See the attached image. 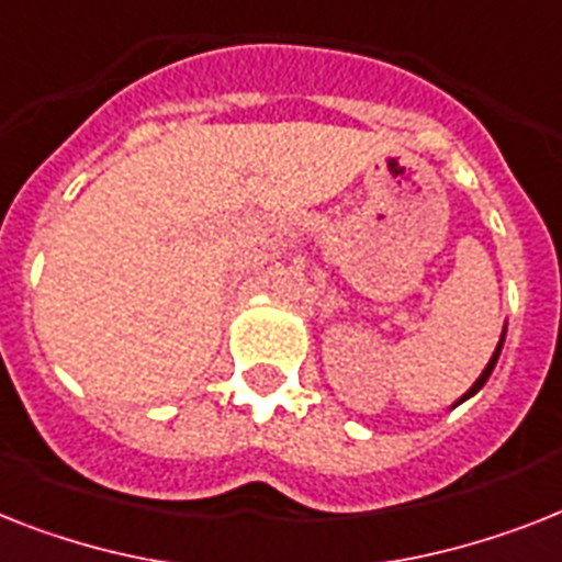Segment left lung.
I'll return each instance as SVG.
<instances>
[{
    "mask_svg": "<svg viewBox=\"0 0 562 562\" xmlns=\"http://www.w3.org/2000/svg\"><path fill=\"white\" fill-rule=\"evenodd\" d=\"M505 331H508V323H505V328H503V335H499V344H496L494 355H491V360H487V367H485V369H482V375H479V378H476V384H473V386H471V390L464 392L462 398L456 401V404H462V401H468V398H471V395H476V392H479V390H482V386H485V384H487V378H491V372H494V367H496V360H499V352H503V344H505ZM456 404H453V407H456Z\"/></svg>",
    "mask_w": 562,
    "mask_h": 562,
    "instance_id": "obj_1",
    "label": "left lung"
}]
</instances>
